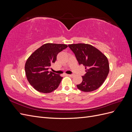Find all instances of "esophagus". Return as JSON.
<instances>
[{"label":"esophagus","mask_w":132,"mask_h":132,"mask_svg":"<svg viewBox=\"0 0 132 132\" xmlns=\"http://www.w3.org/2000/svg\"><path fill=\"white\" fill-rule=\"evenodd\" d=\"M69 77H73L74 76V74H69L68 75Z\"/></svg>","instance_id":"esophagus-1"}]
</instances>
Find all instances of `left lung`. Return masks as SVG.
Returning a JSON list of instances; mask_svg holds the SVG:
<instances>
[{"mask_svg": "<svg viewBox=\"0 0 132 132\" xmlns=\"http://www.w3.org/2000/svg\"><path fill=\"white\" fill-rule=\"evenodd\" d=\"M80 65L85 67L86 73L82 77V81L77 85L84 92L97 89L104 82L110 71L109 61L105 55L94 46L88 44L69 45Z\"/></svg>", "mask_w": 132, "mask_h": 132, "instance_id": "1", "label": "left lung"}]
</instances>
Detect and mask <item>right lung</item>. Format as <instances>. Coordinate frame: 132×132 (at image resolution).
<instances>
[{
    "instance_id": "right-lung-1",
    "label": "right lung",
    "mask_w": 132,
    "mask_h": 132,
    "mask_svg": "<svg viewBox=\"0 0 132 132\" xmlns=\"http://www.w3.org/2000/svg\"><path fill=\"white\" fill-rule=\"evenodd\" d=\"M68 47L64 44L46 43L36 50L27 59L25 70L28 81L35 89L50 93L58 88L62 77L48 69L57 54Z\"/></svg>"
}]
</instances>
